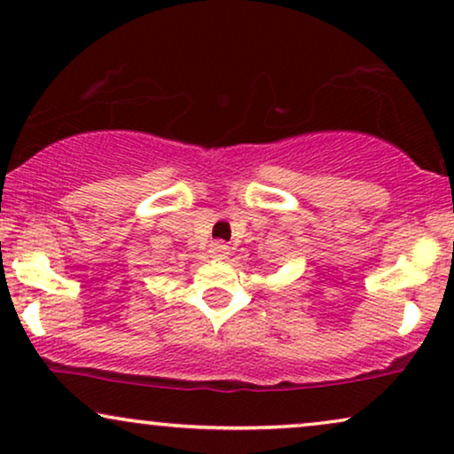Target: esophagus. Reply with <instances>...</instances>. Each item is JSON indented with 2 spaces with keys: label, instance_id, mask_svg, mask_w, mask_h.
Segmentation results:
<instances>
[{
  "label": "esophagus",
  "instance_id": "34e87169",
  "mask_svg": "<svg viewBox=\"0 0 454 454\" xmlns=\"http://www.w3.org/2000/svg\"><path fill=\"white\" fill-rule=\"evenodd\" d=\"M210 256L215 260H225L229 256V246L223 244V241H215V244L210 246Z\"/></svg>",
  "mask_w": 454,
  "mask_h": 454
}]
</instances>
